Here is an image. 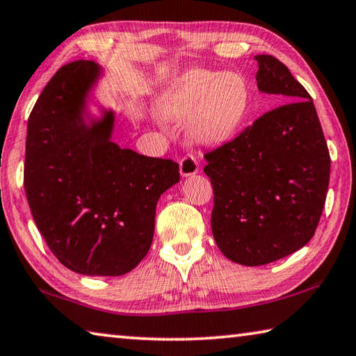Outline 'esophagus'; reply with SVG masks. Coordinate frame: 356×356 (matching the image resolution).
I'll return each mask as SVG.
<instances>
[{
  "mask_svg": "<svg viewBox=\"0 0 356 356\" xmlns=\"http://www.w3.org/2000/svg\"><path fill=\"white\" fill-rule=\"evenodd\" d=\"M198 172V161L194 158L192 154L184 156L179 161V173H181V177H192V175H195Z\"/></svg>",
  "mask_w": 356,
  "mask_h": 356,
  "instance_id": "obj_1",
  "label": "esophagus"
}]
</instances>
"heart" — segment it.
<instances>
[{"instance_id":"heart-1","label":"heart","mask_w":356,"mask_h":356,"mask_svg":"<svg viewBox=\"0 0 356 356\" xmlns=\"http://www.w3.org/2000/svg\"><path fill=\"white\" fill-rule=\"evenodd\" d=\"M248 108L250 92L239 74L194 70L184 74L167 93L161 112L173 122H184L189 118L191 139L216 145L238 133Z\"/></svg>"}]
</instances>
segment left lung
Segmentation results:
<instances>
[{"label":"left lung","instance_id":"8db88e82","mask_svg":"<svg viewBox=\"0 0 356 356\" xmlns=\"http://www.w3.org/2000/svg\"><path fill=\"white\" fill-rule=\"evenodd\" d=\"M254 59L258 89L289 103L204 154L216 244L242 266L269 264L307 245L330 181V153L313 98L283 62L270 54Z\"/></svg>","mask_w":356,"mask_h":356}]
</instances>
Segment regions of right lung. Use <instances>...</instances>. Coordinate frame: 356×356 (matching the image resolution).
I'll return each mask as SVG.
<instances>
[{
  "label": "right lung",
  "mask_w": 356,
  "mask_h": 356,
  "mask_svg": "<svg viewBox=\"0 0 356 356\" xmlns=\"http://www.w3.org/2000/svg\"><path fill=\"white\" fill-rule=\"evenodd\" d=\"M98 76L95 62L79 59L48 81L28 120L23 183L35 225L60 264L118 277L148 253L156 203L179 181V165L112 142V111L84 122Z\"/></svg>",
  "instance_id": "right-lung-1"
}]
</instances>
